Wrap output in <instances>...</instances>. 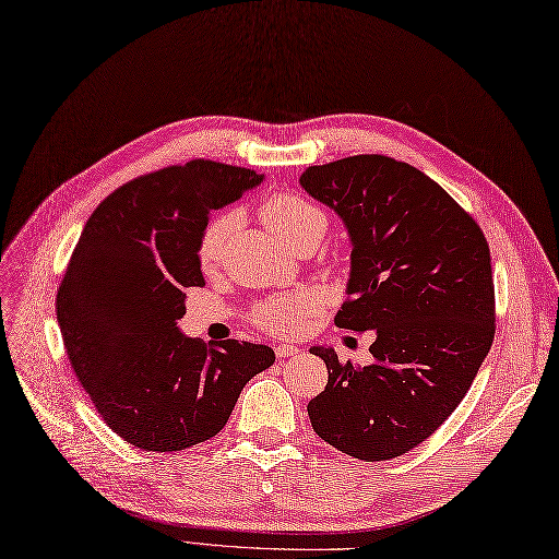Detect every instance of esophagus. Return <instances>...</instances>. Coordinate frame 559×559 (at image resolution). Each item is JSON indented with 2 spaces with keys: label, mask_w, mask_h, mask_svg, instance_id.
Wrapping results in <instances>:
<instances>
[{
  "label": "esophagus",
  "mask_w": 559,
  "mask_h": 559,
  "mask_svg": "<svg viewBox=\"0 0 559 559\" xmlns=\"http://www.w3.org/2000/svg\"><path fill=\"white\" fill-rule=\"evenodd\" d=\"M293 355H299V347L297 345H287V343L276 345V357L285 359V357H293Z\"/></svg>",
  "instance_id": "obj_1"
}]
</instances>
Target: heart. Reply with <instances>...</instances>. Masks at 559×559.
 Returning <instances> with one entry per match:
<instances>
[{
  "label": "heart",
  "mask_w": 559,
  "mask_h": 559,
  "mask_svg": "<svg viewBox=\"0 0 559 559\" xmlns=\"http://www.w3.org/2000/svg\"><path fill=\"white\" fill-rule=\"evenodd\" d=\"M260 214H262V221L269 225V230L290 248H297L311 235L324 237V230H326V216L322 214L320 206L295 193L269 195L260 206ZM237 225H239V214L235 210L221 212L206 221L198 241V262L204 272H214V269L221 264L225 241L230 239ZM318 306L320 301L313 295L278 297L258 306L253 320L262 329H269V332L290 336L301 332L306 322L318 313Z\"/></svg>",
  "instance_id": "b5f03b06"
}]
</instances>
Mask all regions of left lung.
Segmentation results:
<instances>
[{
    "label": "left lung",
    "mask_w": 559,
    "mask_h": 559,
    "mask_svg": "<svg viewBox=\"0 0 559 559\" xmlns=\"http://www.w3.org/2000/svg\"><path fill=\"white\" fill-rule=\"evenodd\" d=\"M299 183L341 216L353 241L336 326L376 332V361L364 368L311 347L329 380L308 417L347 456H403L459 407L492 345L488 241L440 183L396 158L311 165Z\"/></svg>",
    "instance_id": "1"
}]
</instances>
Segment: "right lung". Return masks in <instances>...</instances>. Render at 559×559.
Returning a JSON list of instances; mask_svg holds the SVG:
<instances>
[{"label": "right lung", "mask_w": 559, "mask_h": 559, "mask_svg": "<svg viewBox=\"0 0 559 559\" xmlns=\"http://www.w3.org/2000/svg\"><path fill=\"white\" fill-rule=\"evenodd\" d=\"M260 181L204 158L170 165L119 186L82 227L57 293L59 332L103 421L138 449L214 438L243 384L276 361L269 345L206 347L177 326L186 290L204 285L198 241L210 214Z\"/></svg>", "instance_id": "right-lung-1"}]
</instances>
